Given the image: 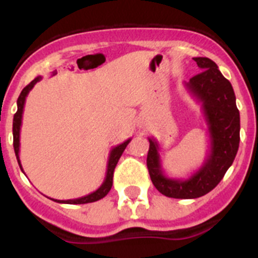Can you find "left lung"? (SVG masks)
<instances>
[{"mask_svg": "<svg viewBox=\"0 0 258 258\" xmlns=\"http://www.w3.org/2000/svg\"><path fill=\"white\" fill-rule=\"evenodd\" d=\"M194 60L202 72L184 83V88L202 104L208 126L209 151L206 161L188 178H169L161 168L159 142L149 138L147 168L152 183L159 192L174 199H197L213 190L231 166L240 141V116L231 84L209 58L199 56Z\"/></svg>", "mask_w": 258, "mask_h": 258, "instance_id": "1", "label": "left lung"}]
</instances>
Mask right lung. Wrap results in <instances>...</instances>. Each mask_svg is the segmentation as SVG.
Instances as JSON below:
<instances>
[{"label": "right lung", "mask_w": 258, "mask_h": 258, "mask_svg": "<svg viewBox=\"0 0 258 258\" xmlns=\"http://www.w3.org/2000/svg\"><path fill=\"white\" fill-rule=\"evenodd\" d=\"M42 77L37 76L33 81L28 84L26 88L23 89L22 93H20L19 98H18V111L17 113L14 115V120H13V136H14V151H15V155H17V160L18 164H19L20 169L23 170L22 164H20V159H19V146H20V126H22V117H23V111H24V103H26V98L28 95V93L31 92L33 86L41 81ZM132 141V138L126 140L125 142L120 143V145L115 146L111 152H109L108 156V163H107V172H106V178H104L103 183L99 186V188L94 191V192L89 194L86 197L83 198H77V199H70V200H56L52 199L54 202L56 203H63V204H86V203H93L97 202V200L102 199L108 194V191L111 190L112 187V178H113V170H115V166L117 164L118 159L122 155L124 150L126 149V146L129 145V142Z\"/></svg>", "instance_id": "right-lung-1"}]
</instances>
